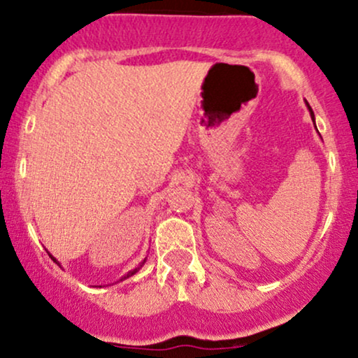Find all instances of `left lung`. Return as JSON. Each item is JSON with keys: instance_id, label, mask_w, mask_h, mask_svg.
<instances>
[{"instance_id": "left-lung-1", "label": "left lung", "mask_w": 358, "mask_h": 358, "mask_svg": "<svg viewBox=\"0 0 358 358\" xmlns=\"http://www.w3.org/2000/svg\"><path fill=\"white\" fill-rule=\"evenodd\" d=\"M308 110H310V115H312V120H313V111H312V108H310V106H308Z\"/></svg>"}]
</instances>
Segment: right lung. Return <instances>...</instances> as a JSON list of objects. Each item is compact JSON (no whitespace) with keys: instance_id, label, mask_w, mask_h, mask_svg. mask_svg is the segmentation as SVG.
Listing matches in <instances>:
<instances>
[{"instance_id":"1","label":"right lung","mask_w":358,"mask_h":358,"mask_svg":"<svg viewBox=\"0 0 358 358\" xmlns=\"http://www.w3.org/2000/svg\"><path fill=\"white\" fill-rule=\"evenodd\" d=\"M51 258H53V257H51ZM53 260H55V258H53ZM55 262H56V260H55ZM138 268H140V266H138ZM138 268H135V270H133V272H130V273H128V275H127V277H130V275H133V273H136V270H138ZM127 277H124V278H127Z\"/></svg>"}]
</instances>
